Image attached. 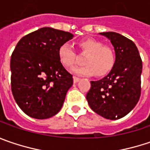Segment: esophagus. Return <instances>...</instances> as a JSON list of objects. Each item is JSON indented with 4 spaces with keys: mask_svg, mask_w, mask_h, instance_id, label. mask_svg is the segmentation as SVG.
I'll list each match as a JSON object with an SVG mask.
<instances>
[{
    "mask_svg": "<svg viewBox=\"0 0 150 150\" xmlns=\"http://www.w3.org/2000/svg\"><path fill=\"white\" fill-rule=\"evenodd\" d=\"M73 80H74V82H75V83H77V82L80 81V78H78V77H76V76H74V77H73Z\"/></svg>",
    "mask_w": 150,
    "mask_h": 150,
    "instance_id": "34e87169",
    "label": "esophagus"
}]
</instances>
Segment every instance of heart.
Returning a JSON list of instances; mask_svg holds the SVG:
<instances>
[{
    "instance_id": "obj_1",
    "label": "heart",
    "mask_w": 150,
    "mask_h": 150,
    "mask_svg": "<svg viewBox=\"0 0 150 150\" xmlns=\"http://www.w3.org/2000/svg\"><path fill=\"white\" fill-rule=\"evenodd\" d=\"M79 46L82 52L86 53L84 59L85 65L73 69V72L79 75H96L103 76L108 74L113 68L116 62V54L111 47L94 38H86L80 42ZM59 59L66 68H71L76 63V54L72 47L67 43H63L58 49Z\"/></svg>"
}]
</instances>
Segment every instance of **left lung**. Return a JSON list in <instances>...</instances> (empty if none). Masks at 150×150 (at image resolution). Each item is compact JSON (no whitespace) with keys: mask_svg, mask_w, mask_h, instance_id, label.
Instances as JSON below:
<instances>
[{"mask_svg":"<svg viewBox=\"0 0 150 150\" xmlns=\"http://www.w3.org/2000/svg\"><path fill=\"white\" fill-rule=\"evenodd\" d=\"M100 34L112 42L116 62L107 76L91 81L86 100L96 113L116 120L129 113L139 100L142 59L132 40L114 32Z\"/></svg>","mask_w":150,"mask_h":150,"instance_id":"obj_1","label":"left lung"}]
</instances>
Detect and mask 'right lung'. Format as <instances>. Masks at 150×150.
I'll return each instance as SVG.
<instances>
[{
  "instance_id": "obj_1",
  "label": "right lung",
  "mask_w": 150,
  "mask_h": 150,
  "mask_svg": "<svg viewBox=\"0 0 150 150\" xmlns=\"http://www.w3.org/2000/svg\"><path fill=\"white\" fill-rule=\"evenodd\" d=\"M73 37L69 32L42 28L17 42L11 58V91L28 116L46 119L60 111L73 78L59 61L58 49Z\"/></svg>"
}]
</instances>
